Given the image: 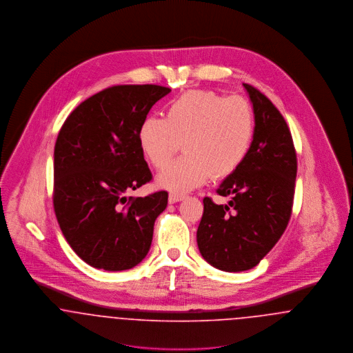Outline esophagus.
Listing matches in <instances>:
<instances>
[{"mask_svg": "<svg viewBox=\"0 0 353 353\" xmlns=\"http://www.w3.org/2000/svg\"><path fill=\"white\" fill-rule=\"evenodd\" d=\"M184 199L185 196H183V194H174V193H170L168 197L169 203H176V202L183 201Z\"/></svg>", "mask_w": 353, "mask_h": 353, "instance_id": "esophagus-1", "label": "esophagus"}]
</instances>
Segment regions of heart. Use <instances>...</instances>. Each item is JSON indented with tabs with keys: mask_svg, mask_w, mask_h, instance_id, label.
I'll use <instances>...</instances> for the list:
<instances>
[{
	"mask_svg": "<svg viewBox=\"0 0 353 353\" xmlns=\"http://www.w3.org/2000/svg\"><path fill=\"white\" fill-rule=\"evenodd\" d=\"M252 104L241 97L197 90L172 101L167 119L150 117L139 130L140 148L154 168H164L184 143L186 156L164 169L157 183L184 193L209 177L233 174L248 157L254 137Z\"/></svg>",
	"mask_w": 353,
	"mask_h": 353,
	"instance_id": "heart-1",
	"label": "heart"
}]
</instances>
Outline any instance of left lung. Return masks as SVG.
I'll list each match as a JSON object with an SVG mask.
<instances>
[{
    "label": "left lung",
    "mask_w": 353,
    "mask_h": 353,
    "mask_svg": "<svg viewBox=\"0 0 353 353\" xmlns=\"http://www.w3.org/2000/svg\"><path fill=\"white\" fill-rule=\"evenodd\" d=\"M254 111L248 157L217 189L232 200L203 199L197 245L213 268L239 272L256 266L288 225L296 179V152L285 118L259 90L243 83Z\"/></svg>",
    "instance_id": "left-lung-1"
}]
</instances>
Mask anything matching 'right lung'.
Masks as SVG:
<instances>
[{
  "label": "right lung",
  "mask_w": 353,
  "mask_h": 353,
  "mask_svg": "<svg viewBox=\"0 0 353 353\" xmlns=\"http://www.w3.org/2000/svg\"><path fill=\"white\" fill-rule=\"evenodd\" d=\"M170 92L156 84L105 88L82 101L63 123L54 148V210L71 249L95 269L139 265L165 190L127 197L152 180L139 130L152 105Z\"/></svg>",
  "instance_id": "right-lung-1"
}]
</instances>
